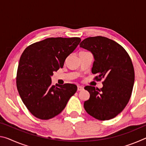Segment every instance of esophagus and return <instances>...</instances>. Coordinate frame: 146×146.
I'll list each match as a JSON object with an SVG mask.
<instances>
[{
  "label": "esophagus",
  "instance_id": "1",
  "mask_svg": "<svg viewBox=\"0 0 146 146\" xmlns=\"http://www.w3.org/2000/svg\"><path fill=\"white\" fill-rule=\"evenodd\" d=\"M83 90H84V88L82 87V86H77V90L78 91H82Z\"/></svg>",
  "mask_w": 146,
  "mask_h": 146
}]
</instances>
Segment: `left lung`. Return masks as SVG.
<instances>
[{
  "label": "left lung",
  "mask_w": 146,
  "mask_h": 146,
  "mask_svg": "<svg viewBox=\"0 0 146 146\" xmlns=\"http://www.w3.org/2000/svg\"><path fill=\"white\" fill-rule=\"evenodd\" d=\"M80 47L93 55L91 72L97 74L95 79H104L100 89L87 86L90 94L84 107L89 115L100 120L115 118L125 108L131 95L135 82L134 68L129 55L115 41L104 36L88 37Z\"/></svg>",
  "instance_id": "obj_1"
}]
</instances>
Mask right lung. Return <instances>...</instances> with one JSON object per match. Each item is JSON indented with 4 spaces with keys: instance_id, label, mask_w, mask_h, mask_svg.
<instances>
[{
    "instance_id": "add662e5",
    "label": "right lung",
    "mask_w": 146,
    "mask_h": 146,
    "mask_svg": "<svg viewBox=\"0 0 146 146\" xmlns=\"http://www.w3.org/2000/svg\"><path fill=\"white\" fill-rule=\"evenodd\" d=\"M78 37L48 38L25 49L20 58L17 88L22 100L35 117L48 120L60 113L77 86L51 84L54 71L63 68L66 58L80 42Z\"/></svg>"
}]
</instances>
